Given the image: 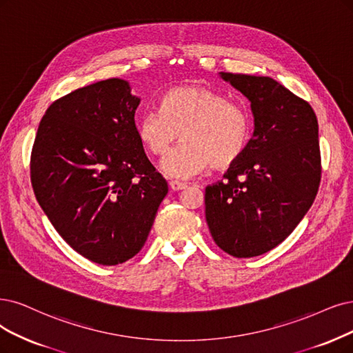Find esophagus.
Instances as JSON below:
<instances>
[{
  "instance_id": "obj_1",
  "label": "esophagus",
  "mask_w": 353,
  "mask_h": 353,
  "mask_svg": "<svg viewBox=\"0 0 353 353\" xmlns=\"http://www.w3.org/2000/svg\"><path fill=\"white\" fill-rule=\"evenodd\" d=\"M170 188L177 192V190H181V189H186L188 185L181 183V181H177V180H172V181H170Z\"/></svg>"
}]
</instances>
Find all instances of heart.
<instances>
[{
    "label": "heart",
    "instance_id": "obj_1",
    "mask_svg": "<svg viewBox=\"0 0 353 353\" xmlns=\"http://www.w3.org/2000/svg\"><path fill=\"white\" fill-rule=\"evenodd\" d=\"M252 116L241 104L228 101L218 91L199 84L170 88L161 110L142 113L137 122L141 145L152 155H164L163 173L189 179L208 167L228 168L237 163L252 139Z\"/></svg>",
    "mask_w": 353,
    "mask_h": 353
}]
</instances>
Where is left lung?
<instances>
[{
	"mask_svg": "<svg viewBox=\"0 0 353 353\" xmlns=\"http://www.w3.org/2000/svg\"><path fill=\"white\" fill-rule=\"evenodd\" d=\"M250 101L254 132L224 180L205 189V216L219 249L254 257L281 244L316 199L319 123L310 104L270 77L219 72Z\"/></svg>",
	"mask_w": 353,
	"mask_h": 353,
	"instance_id": "left-lung-1",
	"label": "left lung"
}]
</instances>
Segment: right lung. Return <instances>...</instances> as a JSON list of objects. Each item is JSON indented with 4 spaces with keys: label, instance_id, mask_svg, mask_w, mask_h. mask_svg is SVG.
I'll return each instance as SVG.
<instances>
[{
    "label": "right lung",
    "instance_id": "right-lung-1",
    "mask_svg": "<svg viewBox=\"0 0 353 353\" xmlns=\"http://www.w3.org/2000/svg\"><path fill=\"white\" fill-rule=\"evenodd\" d=\"M139 101L121 78L78 88L48 108L32 151L39 205L77 253L104 266L139 253L168 192L137 135Z\"/></svg>",
    "mask_w": 353,
    "mask_h": 353
}]
</instances>
